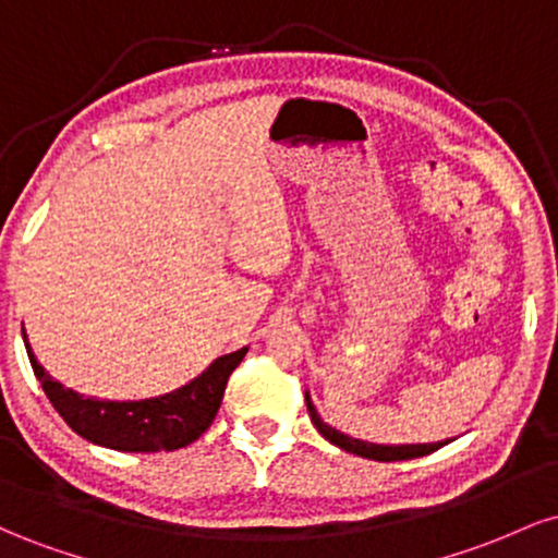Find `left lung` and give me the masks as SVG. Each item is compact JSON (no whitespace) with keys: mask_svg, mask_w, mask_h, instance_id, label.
Wrapping results in <instances>:
<instances>
[{"mask_svg":"<svg viewBox=\"0 0 558 558\" xmlns=\"http://www.w3.org/2000/svg\"><path fill=\"white\" fill-rule=\"evenodd\" d=\"M306 409H310V417L315 422V427L323 435L325 440H330L332 446L343 448V451L356 453V457L364 459H375V462H403V459H417V457H427V453L438 451L440 446L451 444V440H438V444H399V446H386V444H369V440H360L351 438L336 427H330L328 422H323V417L317 414L315 403H312L310 393H306Z\"/></svg>","mask_w":558,"mask_h":558,"instance_id":"1","label":"left lung"}]
</instances>
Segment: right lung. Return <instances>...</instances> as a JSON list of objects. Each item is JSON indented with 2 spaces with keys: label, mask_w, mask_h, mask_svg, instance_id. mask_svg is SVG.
Returning a JSON list of instances; mask_svg holds the SVG:
<instances>
[{
  "label": "right lung",
  "mask_w": 558,
  "mask_h": 558,
  "mask_svg": "<svg viewBox=\"0 0 558 558\" xmlns=\"http://www.w3.org/2000/svg\"><path fill=\"white\" fill-rule=\"evenodd\" d=\"M23 341L31 367H34L38 383H41L47 399L52 401L57 414L81 438L92 440L96 446L114 448V451L133 453L175 451V448L194 444L198 435L213 425L217 409L222 403V393H226L228 377L248 351L243 345L233 354L217 356L202 375L165 396L141 401H107L96 399V396L75 393L73 388L57 383L38 364L25 330Z\"/></svg>",
  "instance_id": "add662e5"
}]
</instances>
